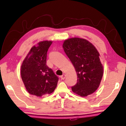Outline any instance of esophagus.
Here are the masks:
<instances>
[{
	"label": "esophagus",
	"mask_w": 126,
	"mask_h": 126,
	"mask_svg": "<svg viewBox=\"0 0 126 126\" xmlns=\"http://www.w3.org/2000/svg\"><path fill=\"white\" fill-rule=\"evenodd\" d=\"M65 76H66L65 74H63V75L62 76H61V77L62 79V80H64V79L65 78Z\"/></svg>",
	"instance_id": "34e87169"
}]
</instances>
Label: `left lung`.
Listing matches in <instances>:
<instances>
[{"label":"left lung","instance_id":"left-lung-1","mask_svg":"<svg viewBox=\"0 0 126 126\" xmlns=\"http://www.w3.org/2000/svg\"><path fill=\"white\" fill-rule=\"evenodd\" d=\"M63 48L77 74V82L72 87V91L81 97L94 92L103 74V67L96 48L86 39L74 37L65 40Z\"/></svg>","mask_w":126,"mask_h":126}]
</instances>
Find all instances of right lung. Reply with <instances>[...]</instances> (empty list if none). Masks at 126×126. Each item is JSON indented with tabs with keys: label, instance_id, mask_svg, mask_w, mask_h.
<instances>
[{
	"label": "right lung",
	"instance_id": "add662e5",
	"mask_svg": "<svg viewBox=\"0 0 126 126\" xmlns=\"http://www.w3.org/2000/svg\"><path fill=\"white\" fill-rule=\"evenodd\" d=\"M52 43L43 40L33 46L21 65L20 74L28 92L37 97L51 94L56 88L58 78L47 65V54Z\"/></svg>",
	"mask_w": 126,
	"mask_h": 126
}]
</instances>
